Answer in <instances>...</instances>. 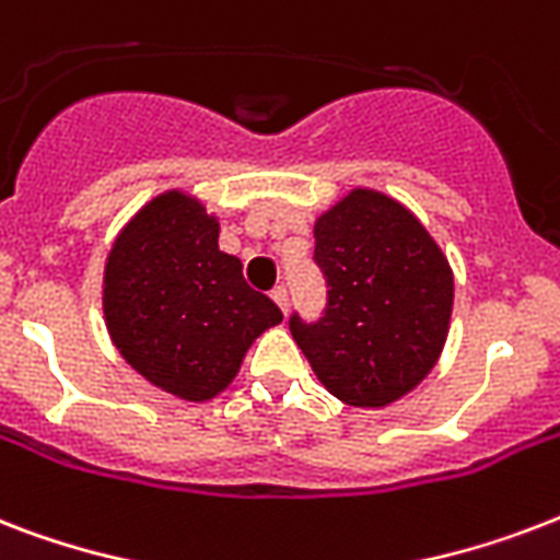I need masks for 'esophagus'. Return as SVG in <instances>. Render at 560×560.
I'll list each match as a JSON object with an SVG mask.
<instances>
[{
  "instance_id": "1",
  "label": "esophagus",
  "mask_w": 560,
  "mask_h": 560,
  "mask_svg": "<svg viewBox=\"0 0 560 560\" xmlns=\"http://www.w3.org/2000/svg\"><path fill=\"white\" fill-rule=\"evenodd\" d=\"M270 296H272V302L281 307V314H288V288H284V284H279V288L272 290Z\"/></svg>"
}]
</instances>
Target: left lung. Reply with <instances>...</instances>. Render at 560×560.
Instances as JSON below:
<instances>
[{
    "instance_id": "obj_1",
    "label": "left lung",
    "mask_w": 560,
    "mask_h": 560,
    "mask_svg": "<svg viewBox=\"0 0 560 560\" xmlns=\"http://www.w3.org/2000/svg\"><path fill=\"white\" fill-rule=\"evenodd\" d=\"M314 237L325 307L316 319L293 311L290 334L331 395L354 407H386L442 351L451 267L427 229L377 191L349 194L316 220Z\"/></svg>"
}]
</instances>
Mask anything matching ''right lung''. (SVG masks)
<instances>
[{"label":"right lung","mask_w":560,"mask_h":560,"mask_svg":"<svg viewBox=\"0 0 560 560\" xmlns=\"http://www.w3.org/2000/svg\"><path fill=\"white\" fill-rule=\"evenodd\" d=\"M104 314L127 363L186 400L226 389L249 342L281 323L279 305L218 249V220L177 191L139 211L113 246Z\"/></svg>","instance_id":"right-lung-1"}]
</instances>
